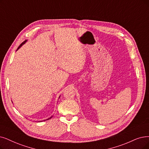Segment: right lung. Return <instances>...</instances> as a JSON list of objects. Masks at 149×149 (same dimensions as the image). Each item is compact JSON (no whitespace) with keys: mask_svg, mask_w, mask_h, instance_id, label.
Returning a JSON list of instances; mask_svg holds the SVG:
<instances>
[{"mask_svg":"<svg viewBox=\"0 0 149 149\" xmlns=\"http://www.w3.org/2000/svg\"><path fill=\"white\" fill-rule=\"evenodd\" d=\"M27 40H25L24 41V42H22V43H21V44L19 45V46L18 47H17V50H18V49L20 48V47H21V46L23 45H24V44H25V43L27 42ZM17 50H16V51H17ZM60 97H61V95H60V97H59V98H60ZM12 103H13V102H12ZM52 116L50 117H49V118H47V119H46V120H40V121H38V122H43V121H45V120H49V119H50V118H51L52 117Z\"/></svg>","mask_w":149,"mask_h":149,"instance_id":"1","label":"right lung"}]
</instances>
